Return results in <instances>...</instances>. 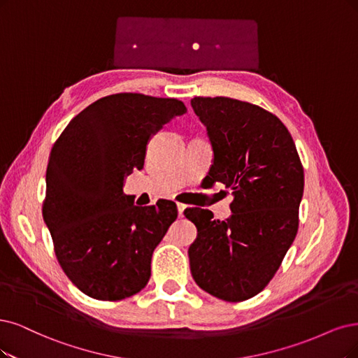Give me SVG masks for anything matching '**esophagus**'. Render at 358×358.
Instances as JSON below:
<instances>
[{
	"label": "esophagus",
	"instance_id": "34e87169",
	"mask_svg": "<svg viewBox=\"0 0 358 358\" xmlns=\"http://www.w3.org/2000/svg\"><path fill=\"white\" fill-rule=\"evenodd\" d=\"M187 206L186 205H182V203H177V209H178V217H182V213H184V209H186Z\"/></svg>",
	"mask_w": 358,
	"mask_h": 358
}]
</instances>
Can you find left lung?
<instances>
[{
    "label": "left lung",
    "instance_id": "left-lung-1",
    "mask_svg": "<svg viewBox=\"0 0 358 358\" xmlns=\"http://www.w3.org/2000/svg\"><path fill=\"white\" fill-rule=\"evenodd\" d=\"M214 161L209 184L231 190V215L214 220L189 208L197 236L189 248L190 271L205 292L241 302L268 285L295 241L303 193V168L292 136L259 106L229 97H194Z\"/></svg>",
    "mask_w": 358,
    "mask_h": 358
}]
</instances>
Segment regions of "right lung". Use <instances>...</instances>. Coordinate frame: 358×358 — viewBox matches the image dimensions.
Returning <instances> with one entry per match:
<instances>
[{"label": "right lung", "mask_w": 358, "mask_h": 358, "mask_svg": "<svg viewBox=\"0 0 358 358\" xmlns=\"http://www.w3.org/2000/svg\"><path fill=\"white\" fill-rule=\"evenodd\" d=\"M186 112L177 99L121 92L78 113L52 145L43 217L63 271L85 295L117 301L149 282L177 206H136L124 184L143 169L149 140Z\"/></svg>", "instance_id": "1"}]
</instances>
